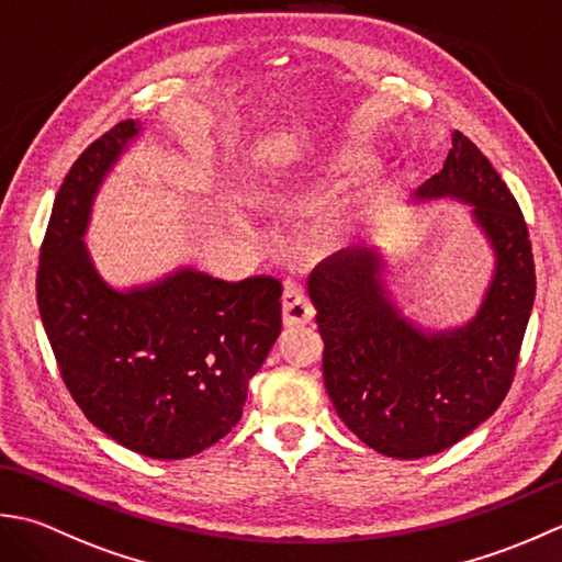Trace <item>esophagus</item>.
<instances>
[{"label":"esophagus","instance_id":"34e87169","mask_svg":"<svg viewBox=\"0 0 562 562\" xmlns=\"http://www.w3.org/2000/svg\"><path fill=\"white\" fill-rule=\"evenodd\" d=\"M315 311L307 295L303 293L301 285L295 281L285 283L283 291V325L285 327H303L307 323H313Z\"/></svg>","mask_w":562,"mask_h":562}]
</instances>
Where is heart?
<instances>
[{"instance_id":"heart-1","label":"heart","mask_w":562,"mask_h":562,"mask_svg":"<svg viewBox=\"0 0 562 562\" xmlns=\"http://www.w3.org/2000/svg\"><path fill=\"white\" fill-rule=\"evenodd\" d=\"M373 162V150L366 143L347 140L327 150H319L315 155L289 159V162L273 165L267 177L261 179V189H265L267 199L277 203H291V201H305L323 196V193L337 191L341 184L369 167ZM381 209V191L371 189L363 196L353 199L341 209L331 227L337 235H353L359 233L363 225L371 223L375 211ZM223 211L233 223L245 225L251 221V201L239 196V193H225L223 196Z\"/></svg>"}]
</instances>
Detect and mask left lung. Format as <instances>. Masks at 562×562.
I'll return each mask as SVG.
<instances>
[{
	"label": "left lung",
	"mask_w": 562,
	"mask_h": 562,
	"mask_svg": "<svg viewBox=\"0 0 562 562\" xmlns=\"http://www.w3.org/2000/svg\"><path fill=\"white\" fill-rule=\"evenodd\" d=\"M439 199L471 205L495 255L483 303L468 323H412L387 291L383 257L369 245L337 251L307 279L331 405L366 446L400 461L449 449L499 407L536 295L519 203L461 131H453L443 169L412 196Z\"/></svg>",
	"instance_id": "8db88e82"
}]
</instances>
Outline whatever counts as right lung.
I'll use <instances>...</instances> for the list:
<instances>
[{
    "mask_svg": "<svg viewBox=\"0 0 562 562\" xmlns=\"http://www.w3.org/2000/svg\"><path fill=\"white\" fill-rule=\"evenodd\" d=\"M143 133L121 121L67 171L38 261V311L63 381L87 419L159 461L201 453L231 431L281 335V281H223L181 267L119 291L85 235L99 187Z\"/></svg>",
    "mask_w": 562,
    "mask_h": 562,
    "instance_id": "add662e5",
    "label": "right lung"
}]
</instances>
